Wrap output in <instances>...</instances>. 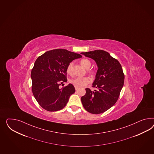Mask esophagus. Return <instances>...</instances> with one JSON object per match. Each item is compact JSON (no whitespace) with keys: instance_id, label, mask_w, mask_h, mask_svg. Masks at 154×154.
I'll return each mask as SVG.
<instances>
[{"instance_id":"obj_1","label":"esophagus","mask_w":154,"mask_h":154,"mask_svg":"<svg viewBox=\"0 0 154 154\" xmlns=\"http://www.w3.org/2000/svg\"><path fill=\"white\" fill-rule=\"evenodd\" d=\"M75 90H76V91H77V90H78V87H75Z\"/></svg>"}]
</instances>
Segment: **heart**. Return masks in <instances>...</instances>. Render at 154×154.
Instances as JSON below:
<instances>
[{"mask_svg":"<svg viewBox=\"0 0 154 154\" xmlns=\"http://www.w3.org/2000/svg\"><path fill=\"white\" fill-rule=\"evenodd\" d=\"M80 63L86 69H89L91 66V62L88 59L84 58L80 61ZM73 63L71 62L67 67V72L68 74L71 75L72 71ZM70 83L72 84L75 87H82L86 85L91 82V79L88 77H76L70 80Z\"/></svg>","mask_w":154,"mask_h":154,"instance_id":"1","label":"heart"}]
</instances>
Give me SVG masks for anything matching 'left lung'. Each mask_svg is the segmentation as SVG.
<instances>
[{
	"mask_svg": "<svg viewBox=\"0 0 154 154\" xmlns=\"http://www.w3.org/2000/svg\"><path fill=\"white\" fill-rule=\"evenodd\" d=\"M81 54L94 60L98 67L92 84L93 87L97 90L92 91L86 88L85 94L81 97L82 104L91 114L103 113L114 105L118 100L124 80L122 67L117 60L103 50Z\"/></svg>",
	"mask_w": 154,
	"mask_h": 154,
	"instance_id": "1",
	"label": "left lung"
}]
</instances>
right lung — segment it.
<instances>
[{"label": "right lung", "mask_w": 154, "mask_h": 154, "mask_svg": "<svg viewBox=\"0 0 154 154\" xmlns=\"http://www.w3.org/2000/svg\"><path fill=\"white\" fill-rule=\"evenodd\" d=\"M82 55L66 49L47 51L38 57L31 70L32 92L39 105L48 111L61 110L75 92L71 84L63 88L59 86L67 81V67Z\"/></svg>", "instance_id": "1"}]
</instances>
